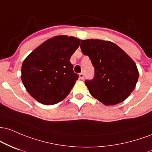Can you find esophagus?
<instances>
[{
  "label": "esophagus",
  "mask_w": 152,
  "mask_h": 152,
  "mask_svg": "<svg viewBox=\"0 0 152 152\" xmlns=\"http://www.w3.org/2000/svg\"><path fill=\"white\" fill-rule=\"evenodd\" d=\"M79 78L80 80H83V78H84V75H83V73H80V74H79Z\"/></svg>",
  "instance_id": "34e87169"
}]
</instances>
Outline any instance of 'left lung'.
<instances>
[{
  "label": "left lung",
  "mask_w": 152,
  "mask_h": 152,
  "mask_svg": "<svg viewBox=\"0 0 152 152\" xmlns=\"http://www.w3.org/2000/svg\"><path fill=\"white\" fill-rule=\"evenodd\" d=\"M80 48L95 67V77L85 81L92 96L105 105H116L125 100L135 89L139 78L134 61L110 41L82 40Z\"/></svg>",
  "instance_id": "1"
}]
</instances>
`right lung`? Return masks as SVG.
<instances>
[{
  "label": "right lung",
  "mask_w": 152,
  "mask_h": 152,
  "mask_svg": "<svg viewBox=\"0 0 152 152\" xmlns=\"http://www.w3.org/2000/svg\"><path fill=\"white\" fill-rule=\"evenodd\" d=\"M80 39L59 35L47 39L23 60L21 80L31 96L44 105H54L70 93L78 75L69 62Z\"/></svg>",
  "instance_id": "add662e5"
}]
</instances>
